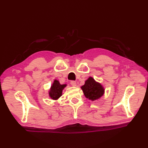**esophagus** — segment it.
Returning <instances> with one entry per match:
<instances>
[{
	"label": "esophagus",
	"instance_id": "1",
	"mask_svg": "<svg viewBox=\"0 0 148 148\" xmlns=\"http://www.w3.org/2000/svg\"><path fill=\"white\" fill-rule=\"evenodd\" d=\"M70 84H71V86H77V83H76V82H75V81H71Z\"/></svg>",
	"mask_w": 148,
	"mask_h": 148
}]
</instances>
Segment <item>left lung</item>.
<instances>
[{
    "mask_svg": "<svg viewBox=\"0 0 148 148\" xmlns=\"http://www.w3.org/2000/svg\"><path fill=\"white\" fill-rule=\"evenodd\" d=\"M81 88L85 97L92 101L99 99L104 95L105 91L102 85L96 82L95 79L91 77L85 81L84 84Z\"/></svg>",
    "mask_w": 148,
    "mask_h": 148,
    "instance_id": "left-lung-1",
    "label": "left lung"
}]
</instances>
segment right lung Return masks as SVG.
Segmentation results:
<instances>
[{
	"label": "right lung",
	"instance_id": "right-lung-1",
	"mask_svg": "<svg viewBox=\"0 0 148 148\" xmlns=\"http://www.w3.org/2000/svg\"><path fill=\"white\" fill-rule=\"evenodd\" d=\"M66 86V84H61L57 79L53 81L49 91V96L53 100H57L62 95V91Z\"/></svg>",
	"mask_w": 148,
	"mask_h": 148
}]
</instances>
